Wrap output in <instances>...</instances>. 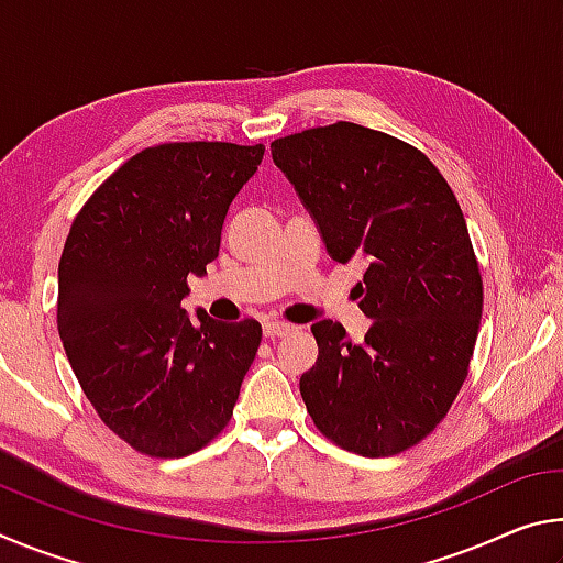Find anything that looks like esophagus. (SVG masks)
Segmentation results:
<instances>
[{
	"label": "esophagus",
	"instance_id": "34e87169",
	"mask_svg": "<svg viewBox=\"0 0 563 563\" xmlns=\"http://www.w3.org/2000/svg\"><path fill=\"white\" fill-rule=\"evenodd\" d=\"M290 330H292V325H288V322H278V320H265L263 322V335L265 338H283V335H288Z\"/></svg>",
	"mask_w": 563,
	"mask_h": 563
}]
</instances>
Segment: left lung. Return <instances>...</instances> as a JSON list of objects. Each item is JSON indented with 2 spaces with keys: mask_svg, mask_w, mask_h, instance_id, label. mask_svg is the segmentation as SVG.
Returning a JSON list of instances; mask_svg holds the SVG:
<instances>
[{
  "mask_svg": "<svg viewBox=\"0 0 563 563\" xmlns=\"http://www.w3.org/2000/svg\"><path fill=\"white\" fill-rule=\"evenodd\" d=\"M332 261L362 263L352 288L373 320L352 342L318 320V360L300 395L318 430L362 456L430 434L466 377L482 275L452 188L417 148L340 121L271 144Z\"/></svg>",
  "mask_w": 563,
  "mask_h": 563,
  "instance_id": "left-lung-1",
  "label": "left lung"
}]
</instances>
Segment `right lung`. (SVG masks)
Masks as SVG:
<instances>
[{
  "label": "right lung",
  "instance_id": "add662e5",
  "mask_svg": "<svg viewBox=\"0 0 563 563\" xmlns=\"http://www.w3.org/2000/svg\"><path fill=\"white\" fill-rule=\"evenodd\" d=\"M265 146L144 148L74 218L59 261V338L103 424L133 450L186 456L233 415L263 330L180 308L218 258L225 216Z\"/></svg>",
  "mask_w": 563,
  "mask_h": 563
}]
</instances>
